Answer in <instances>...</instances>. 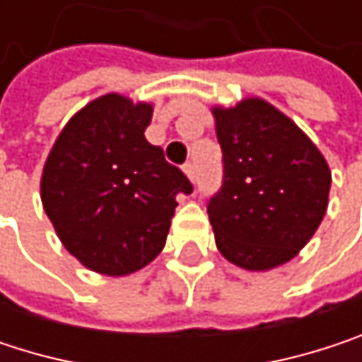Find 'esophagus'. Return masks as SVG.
<instances>
[{
  "label": "esophagus",
  "instance_id": "obj_1",
  "mask_svg": "<svg viewBox=\"0 0 362 362\" xmlns=\"http://www.w3.org/2000/svg\"><path fill=\"white\" fill-rule=\"evenodd\" d=\"M182 170H184V174H186V178H188V180L194 182V165H192L190 161H188V163H184V168H182Z\"/></svg>",
  "mask_w": 362,
  "mask_h": 362
}]
</instances>
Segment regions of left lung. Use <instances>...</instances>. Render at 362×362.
Returning <instances> with one entry per match:
<instances>
[{"label":"left lung","instance_id":"obj_1","mask_svg":"<svg viewBox=\"0 0 362 362\" xmlns=\"http://www.w3.org/2000/svg\"><path fill=\"white\" fill-rule=\"evenodd\" d=\"M224 180L207 214L220 253L239 268L270 270L317 233L331 172L317 144L262 98L214 107Z\"/></svg>","mask_w":362,"mask_h":362}]
</instances>
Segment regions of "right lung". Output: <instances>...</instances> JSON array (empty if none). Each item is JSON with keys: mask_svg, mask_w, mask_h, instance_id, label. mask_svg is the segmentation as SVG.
<instances>
[{"mask_svg": "<svg viewBox=\"0 0 362 362\" xmlns=\"http://www.w3.org/2000/svg\"><path fill=\"white\" fill-rule=\"evenodd\" d=\"M151 117V103L105 94L69 119L43 165L41 203L58 239L98 274L151 264L165 247L176 197L192 192L144 138Z\"/></svg>", "mask_w": 362, "mask_h": 362, "instance_id": "add662e5", "label": "right lung"}]
</instances>
